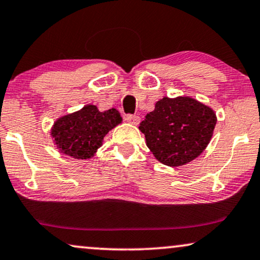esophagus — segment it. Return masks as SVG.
<instances>
[{
	"label": "esophagus",
	"instance_id": "esophagus-1",
	"mask_svg": "<svg viewBox=\"0 0 260 260\" xmlns=\"http://www.w3.org/2000/svg\"><path fill=\"white\" fill-rule=\"evenodd\" d=\"M124 119H126L128 122L132 123V124H138L140 122V117L138 115H133V114H127Z\"/></svg>",
	"mask_w": 260,
	"mask_h": 260
}]
</instances>
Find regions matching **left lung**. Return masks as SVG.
Wrapping results in <instances>:
<instances>
[{
  "instance_id": "obj_1",
  "label": "left lung",
  "mask_w": 260,
  "mask_h": 260,
  "mask_svg": "<svg viewBox=\"0 0 260 260\" xmlns=\"http://www.w3.org/2000/svg\"><path fill=\"white\" fill-rule=\"evenodd\" d=\"M216 124L209 107L190 98H164L155 103L139 129L147 146L162 164L179 166L202 153Z\"/></svg>"
}]
</instances>
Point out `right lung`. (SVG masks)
<instances>
[{"label": "right lung", "instance_id": "1", "mask_svg": "<svg viewBox=\"0 0 260 260\" xmlns=\"http://www.w3.org/2000/svg\"><path fill=\"white\" fill-rule=\"evenodd\" d=\"M116 109L100 112L96 106H85L74 114L60 117L52 128V137L63 153L77 159L94 155L103 138L121 122Z\"/></svg>", "mask_w": 260, "mask_h": 260}]
</instances>
